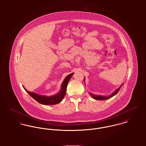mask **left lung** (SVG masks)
I'll return each mask as SVG.
<instances>
[{
  "instance_id": "8db88e82",
  "label": "left lung",
  "mask_w": 146,
  "mask_h": 146,
  "mask_svg": "<svg viewBox=\"0 0 146 146\" xmlns=\"http://www.w3.org/2000/svg\"><path fill=\"white\" fill-rule=\"evenodd\" d=\"M84 82H85V78H84ZM123 85V84H122V85H121L119 88H117V89L115 90V92H113L112 94H111L110 96H98V95H96V94H94L90 92H89V94L90 95V96L94 100H108V99H110L111 98V97H113L114 96H115L118 92L120 90V88H121V86Z\"/></svg>"
}]
</instances>
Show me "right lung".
Segmentation results:
<instances>
[{
	"label": "right lung",
	"mask_w": 146,
	"mask_h": 146,
	"mask_svg": "<svg viewBox=\"0 0 146 146\" xmlns=\"http://www.w3.org/2000/svg\"><path fill=\"white\" fill-rule=\"evenodd\" d=\"M73 74L74 73L70 74L64 78L62 83L61 84V88L59 91V92L57 93L56 94H54L52 96H42V95H40L36 93L31 92L30 91H28L26 89H25L23 86V87L24 89L26 90V92L31 97H33L35 100H36L38 102H39L40 104H44V105H54V104H58V103L61 102L62 101L66 94L67 84L70 78L73 75Z\"/></svg>",
	"instance_id": "1"
}]
</instances>
